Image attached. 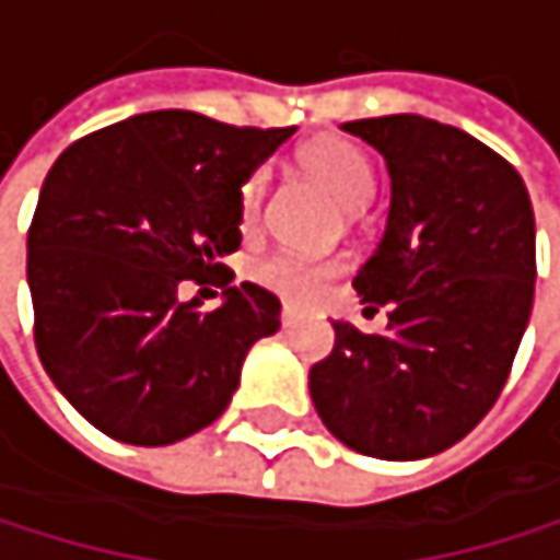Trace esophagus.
<instances>
[{"mask_svg":"<svg viewBox=\"0 0 560 560\" xmlns=\"http://www.w3.org/2000/svg\"><path fill=\"white\" fill-rule=\"evenodd\" d=\"M295 318H299V312L292 305H282V326H292Z\"/></svg>","mask_w":560,"mask_h":560,"instance_id":"esophagus-1","label":"esophagus"}]
</instances>
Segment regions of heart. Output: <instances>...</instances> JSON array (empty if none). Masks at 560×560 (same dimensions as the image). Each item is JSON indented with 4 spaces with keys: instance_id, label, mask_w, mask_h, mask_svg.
Segmentation results:
<instances>
[{
    "instance_id": "heart-1",
    "label": "heart",
    "mask_w": 560,
    "mask_h": 560,
    "mask_svg": "<svg viewBox=\"0 0 560 560\" xmlns=\"http://www.w3.org/2000/svg\"><path fill=\"white\" fill-rule=\"evenodd\" d=\"M299 167L318 187H326L342 211H359L376 190L373 161L365 158L362 147H355L342 137H322V140L305 143L299 150ZM265 187H268L265 167H258L245 177V184H242L245 224H252L258 218L261 201H265ZM336 268L339 265L332 258H302L292 252H271L252 265V278L275 295H282L295 305H308L326 292Z\"/></svg>"
}]
</instances>
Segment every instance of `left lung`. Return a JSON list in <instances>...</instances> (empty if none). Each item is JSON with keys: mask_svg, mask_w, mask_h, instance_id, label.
<instances>
[{"mask_svg": "<svg viewBox=\"0 0 560 560\" xmlns=\"http://www.w3.org/2000/svg\"><path fill=\"white\" fill-rule=\"evenodd\" d=\"M393 180L386 234L352 278L383 332L332 322L312 402L336 440L420 460L467 436L498 402L534 302V211L521 174L467 130L417 114L342 124Z\"/></svg>", "mask_w": 560, "mask_h": 560, "instance_id": "8db88e82", "label": "left lung"}]
</instances>
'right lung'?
Returning <instances> with one entry per match:
<instances>
[{"label":"right lung","instance_id":"add662e5","mask_svg":"<svg viewBox=\"0 0 560 560\" xmlns=\"http://www.w3.org/2000/svg\"><path fill=\"white\" fill-rule=\"evenodd\" d=\"M295 127H231L154 110L70 143L49 167L26 238L36 352L100 433L164 446L214 423L248 349L278 332L268 289L180 302L242 245V184Z\"/></svg>","mask_w":560,"mask_h":560}]
</instances>
